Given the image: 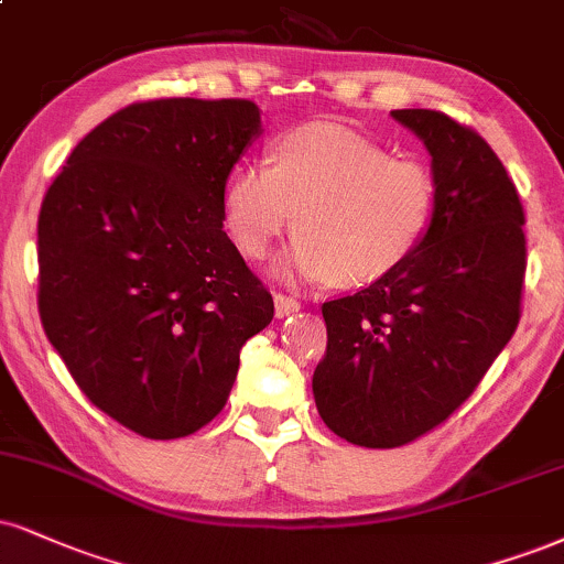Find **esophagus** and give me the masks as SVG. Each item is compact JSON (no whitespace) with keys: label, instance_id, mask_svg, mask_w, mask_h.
<instances>
[{"label":"esophagus","instance_id":"obj_1","mask_svg":"<svg viewBox=\"0 0 564 564\" xmlns=\"http://www.w3.org/2000/svg\"><path fill=\"white\" fill-rule=\"evenodd\" d=\"M273 302H275V317H289L302 310V304L296 302L294 296H286V294H275Z\"/></svg>","mask_w":564,"mask_h":564}]
</instances>
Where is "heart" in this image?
<instances>
[{
	"instance_id": "obj_1",
	"label": "heart",
	"mask_w": 564,
	"mask_h": 564,
	"mask_svg": "<svg viewBox=\"0 0 564 564\" xmlns=\"http://www.w3.org/2000/svg\"><path fill=\"white\" fill-rule=\"evenodd\" d=\"M436 178L417 160H393L368 135L312 123L275 141L270 165L247 162L230 175L223 220L249 260H264L300 230L275 264L283 281L362 286L404 264L436 217Z\"/></svg>"
}]
</instances>
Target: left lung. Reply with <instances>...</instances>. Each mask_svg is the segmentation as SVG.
I'll use <instances>...</instances> for the list:
<instances>
[{"label": "left lung", "instance_id": "obj_1", "mask_svg": "<svg viewBox=\"0 0 564 564\" xmlns=\"http://www.w3.org/2000/svg\"><path fill=\"white\" fill-rule=\"evenodd\" d=\"M391 118L429 149L436 217L393 273L323 304L312 376L323 423L368 449L415 441L476 391L518 328L525 275V217L494 149L444 112Z\"/></svg>", "mask_w": 564, "mask_h": 564}]
</instances>
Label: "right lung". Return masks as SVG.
I'll use <instances>...</instances> for the list:
<instances>
[{
    "instance_id": "1",
    "label": "right lung",
    "mask_w": 564,
    "mask_h": 564,
    "mask_svg": "<svg viewBox=\"0 0 564 564\" xmlns=\"http://www.w3.org/2000/svg\"><path fill=\"white\" fill-rule=\"evenodd\" d=\"M262 133L247 99H154L78 141L39 213V312L80 391L147 438L226 404L273 296L223 230L228 175Z\"/></svg>"
}]
</instances>
